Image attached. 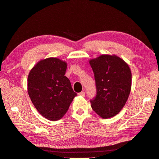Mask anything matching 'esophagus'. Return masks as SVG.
Listing matches in <instances>:
<instances>
[{
	"label": "esophagus",
	"instance_id": "esophagus-1",
	"mask_svg": "<svg viewBox=\"0 0 159 159\" xmlns=\"http://www.w3.org/2000/svg\"><path fill=\"white\" fill-rule=\"evenodd\" d=\"M78 95L80 96L84 97V96H85V92H80V93H78Z\"/></svg>",
	"mask_w": 159,
	"mask_h": 159
}]
</instances>
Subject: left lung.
Masks as SVG:
<instances>
[{
	"label": "left lung",
	"instance_id": "left-lung-1",
	"mask_svg": "<svg viewBox=\"0 0 159 159\" xmlns=\"http://www.w3.org/2000/svg\"><path fill=\"white\" fill-rule=\"evenodd\" d=\"M94 74L96 96L92 109L103 119L118 114L130 95L132 73L128 65L115 55H102L89 61Z\"/></svg>",
	"mask_w": 159,
	"mask_h": 159
}]
</instances>
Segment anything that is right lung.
<instances>
[{"mask_svg":"<svg viewBox=\"0 0 159 159\" xmlns=\"http://www.w3.org/2000/svg\"><path fill=\"white\" fill-rule=\"evenodd\" d=\"M67 63L56 57L40 60L32 68L27 79V92L39 113L56 121L61 119L76 96L65 76Z\"/></svg>","mask_w":159,"mask_h":159,"instance_id":"obj_1","label":"right lung"}]
</instances>
